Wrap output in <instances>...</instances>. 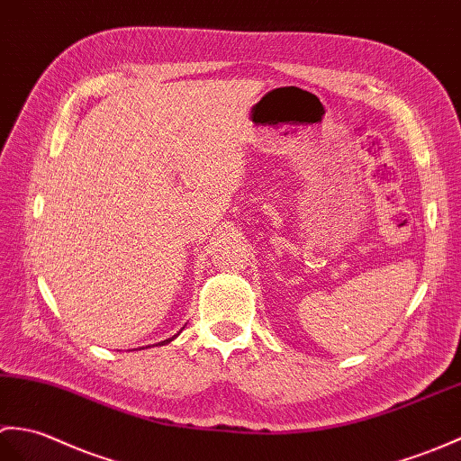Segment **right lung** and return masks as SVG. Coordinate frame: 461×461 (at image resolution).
<instances>
[{
  "label": "right lung",
  "mask_w": 461,
  "mask_h": 461,
  "mask_svg": "<svg viewBox=\"0 0 461 461\" xmlns=\"http://www.w3.org/2000/svg\"><path fill=\"white\" fill-rule=\"evenodd\" d=\"M179 333H181V331H179ZM179 333H177V335H179ZM177 335H173V337H169V339H166V341H159V343H156V345H159V347H161V345H167V343H171L173 339H176Z\"/></svg>",
  "instance_id": "add662e5"
}]
</instances>
